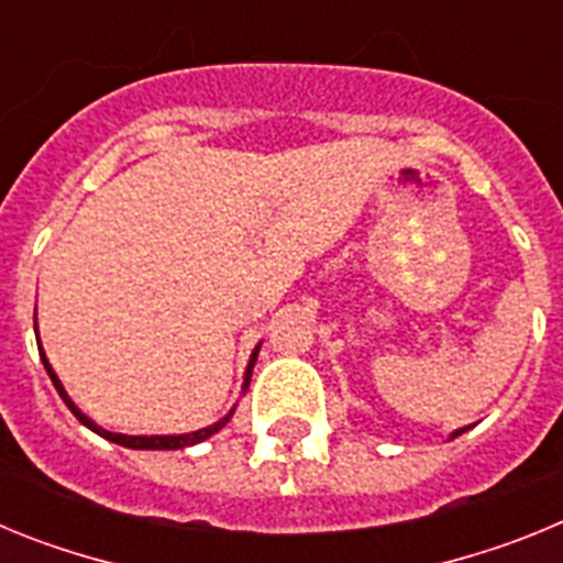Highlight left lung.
Here are the masks:
<instances>
[{"mask_svg":"<svg viewBox=\"0 0 563 563\" xmlns=\"http://www.w3.org/2000/svg\"><path fill=\"white\" fill-rule=\"evenodd\" d=\"M462 431H467V429H456V431H451V440H454V437H460Z\"/></svg>","mask_w":563,"mask_h":563,"instance_id":"8db88e82","label":"left lung"}]
</instances>
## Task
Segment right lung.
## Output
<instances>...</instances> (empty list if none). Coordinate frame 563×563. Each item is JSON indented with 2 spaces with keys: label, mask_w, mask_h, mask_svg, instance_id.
Masks as SVG:
<instances>
[{
  "label": "right lung",
  "mask_w": 563,
  "mask_h": 563,
  "mask_svg": "<svg viewBox=\"0 0 563 563\" xmlns=\"http://www.w3.org/2000/svg\"><path fill=\"white\" fill-rule=\"evenodd\" d=\"M33 327H38V324H36V316H33ZM36 341H38V355H42L44 369H47L49 380H53V386H56V391H58V395H62V400L67 402V409L73 411V415L78 417V422H84V426H87L89 431H96L98 437H103V440H109V442H118V445H123V449H134V451H177V449H188V445H197V442H206L208 437H213V434H217V431H220V429H225L228 420H231L233 411H236V406H233V409L228 411V415L222 417V420L211 422V426H206V429L188 431V434H152V437H146V434H137V437H132V434H114V431L101 429V426H98L96 420H89V417L84 415L81 409H78L76 402H73V397H69V395H67V389H64V386H62V380H58L56 372H53V366H49L47 355H44V350H42V338H36ZM258 350H262V343H258L256 350H253L251 361H247L245 383H242V395H245L247 386H251L253 363H256Z\"/></svg>",
  "instance_id": "add662e5"
}]
</instances>
